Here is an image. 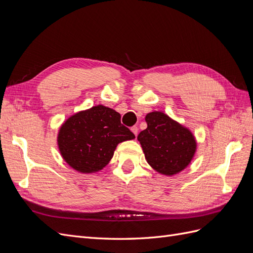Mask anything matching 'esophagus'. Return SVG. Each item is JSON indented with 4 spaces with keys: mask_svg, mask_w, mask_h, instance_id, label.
Returning a JSON list of instances; mask_svg holds the SVG:
<instances>
[{
    "mask_svg": "<svg viewBox=\"0 0 253 253\" xmlns=\"http://www.w3.org/2000/svg\"><path fill=\"white\" fill-rule=\"evenodd\" d=\"M131 131L133 132V134L135 136H137V134H138V127H137V126H132L131 127Z\"/></svg>",
    "mask_w": 253,
    "mask_h": 253,
    "instance_id": "obj_1",
    "label": "esophagus"
}]
</instances>
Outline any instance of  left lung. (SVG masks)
I'll return each mask as SVG.
<instances>
[{"label": "left lung", "instance_id": "1", "mask_svg": "<svg viewBox=\"0 0 253 253\" xmlns=\"http://www.w3.org/2000/svg\"><path fill=\"white\" fill-rule=\"evenodd\" d=\"M148 127L137 137L148 164L156 172L174 176L191 164L197 150L194 134L160 111L148 113Z\"/></svg>", "mask_w": 253, "mask_h": 253}]
</instances>
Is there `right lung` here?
Segmentation results:
<instances>
[{
    "label": "right lung",
    "instance_id": "obj_1",
    "mask_svg": "<svg viewBox=\"0 0 253 253\" xmlns=\"http://www.w3.org/2000/svg\"><path fill=\"white\" fill-rule=\"evenodd\" d=\"M113 109L98 104L68 117L61 126L57 142L61 156L75 171L91 174L102 170L117 145L135 135L121 125Z\"/></svg>",
    "mask_w": 253,
    "mask_h": 253
}]
</instances>
